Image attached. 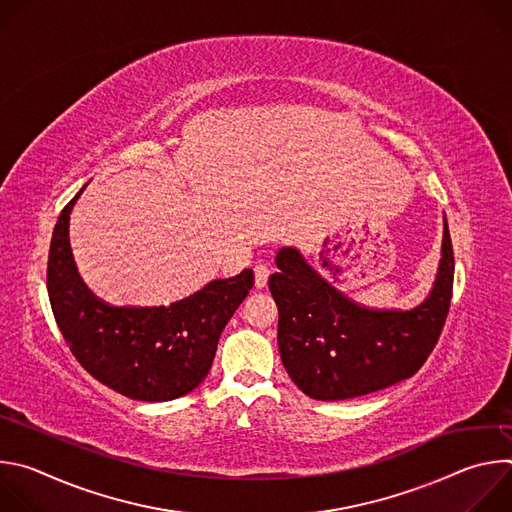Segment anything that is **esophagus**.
<instances>
[{
    "mask_svg": "<svg viewBox=\"0 0 512 512\" xmlns=\"http://www.w3.org/2000/svg\"><path fill=\"white\" fill-rule=\"evenodd\" d=\"M253 271H255V287L263 289L267 285L269 275H271V267L267 263H259V265H255Z\"/></svg>",
    "mask_w": 512,
    "mask_h": 512,
    "instance_id": "1",
    "label": "esophagus"
}]
</instances>
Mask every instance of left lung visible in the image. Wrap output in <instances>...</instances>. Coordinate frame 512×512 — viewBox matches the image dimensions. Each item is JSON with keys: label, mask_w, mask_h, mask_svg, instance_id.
Returning <instances> with one entry per match:
<instances>
[{"label": "left lung", "mask_w": 512, "mask_h": 512, "mask_svg": "<svg viewBox=\"0 0 512 512\" xmlns=\"http://www.w3.org/2000/svg\"><path fill=\"white\" fill-rule=\"evenodd\" d=\"M269 277L279 310L281 362L308 397L340 401L413 377L437 344L450 312L454 249L444 225L442 259L429 296L411 310L354 304L314 271L298 249H279Z\"/></svg>", "instance_id": "1"}]
</instances>
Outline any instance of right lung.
Listing matches in <instances>:
<instances>
[{"label": "right lung", "instance_id": "right-lung-1", "mask_svg": "<svg viewBox=\"0 0 512 512\" xmlns=\"http://www.w3.org/2000/svg\"><path fill=\"white\" fill-rule=\"evenodd\" d=\"M83 190L62 208L50 241L46 287L56 324L99 383L135 401L178 399L208 375L218 338L253 287V271L214 279L170 306H111L83 283L68 243L70 210Z\"/></svg>", "mask_w": 512, "mask_h": 512}]
</instances>
